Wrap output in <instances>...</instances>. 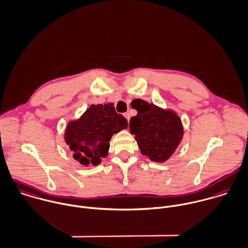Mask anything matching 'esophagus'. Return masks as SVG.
<instances>
[{"instance_id":"esophagus-1","label":"esophagus","mask_w":248,"mask_h":248,"mask_svg":"<svg viewBox=\"0 0 248 248\" xmlns=\"http://www.w3.org/2000/svg\"><path fill=\"white\" fill-rule=\"evenodd\" d=\"M124 116L126 117V119L128 120V123H129V122H130V113H129V112H125V113H124Z\"/></svg>"}]
</instances>
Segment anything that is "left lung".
<instances>
[{"label": "left lung", "mask_w": 248, "mask_h": 248, "mask_svg": "<svg viewBox=\"0 0 248 248\" xmlns=\"http://www.w3.org/2000/svg\"><path fill=\"white\" fill-rule=\"evenodd\" d=\"M138 114L130 120V132L135 135L142 155L151 161L164 163L170 158L183 137L179 116L153 104L139 100Z\"/></svg>", "instance_id": "left-lung-1"}]
</instances>
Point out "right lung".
<instances>
[{"mask_svg": "<svg viewBox=\"0 0 248 248\" xmlns=\"http://www.w3.org/2000/svg\"><path fill=\"white\" fill-rule=\"evenodd\" d=\"M127 127V119L112 104L91 105L80 119L68 124L64 138L75 160L97 165L107 157L112 135Z\"/></svg>", "mask_w": 248, "mask_h": 248, "instance_id": "1", "label": "right lung"}]
</instances>
